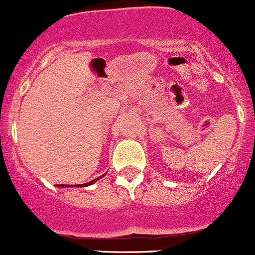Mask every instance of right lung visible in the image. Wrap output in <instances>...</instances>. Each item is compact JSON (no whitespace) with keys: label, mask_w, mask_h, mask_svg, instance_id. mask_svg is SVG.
Instances as JSON below:
<instances>
[{"label":"right lung","mask_w":255,"mask_h":255,"mask_svg":"<svg viewBox=\"0 0 255 255\" xmlns=\"http://www.w3.org/2000/svg\"><path fill=\"white\" fill-rule=\"evenodd\" d=\"M99 178H100V177H99ZM99 178H95V180H93V181H90V182L85 183V185H83V187H84V186H88V185H92V183H94L95 181H98V180H99ZM63 186H64V185H63ZM65 186H67V185H65ZM80 186H82V185H80Z\"/></svg>","instance_id":"right-lung-1"}]
</instances>
